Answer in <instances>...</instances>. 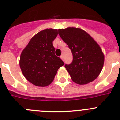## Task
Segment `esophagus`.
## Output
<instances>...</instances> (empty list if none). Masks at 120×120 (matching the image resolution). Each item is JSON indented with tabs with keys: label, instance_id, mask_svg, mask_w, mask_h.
<instances>
[{
	"label": "esophagus",
	"instance_id": "esophagus-1",
	"mask_svg": "<svg viewBox=\"0 0 120 120\" xmlns=\"http://www.w3.org/2000/svg\"><path fill=\"white\" fill-rule=\"evenodd\" d=\"M61 59H62V61H64V58L63 55H61Z\"/></svg>",
	"mask_w": 120,
	"mask_h": 120
}]
</instances>
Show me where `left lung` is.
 <instances>
[{"label":"left lung","mask_w":120,"mask_h":120,"mask_svg":"<svg viewBox=\"0 0 120 120\" xmlns=\"http://www.w3.org/2000/svg\"><path fill=\"white\" fill-rule=\"evenodd\" d=\"M58 34L71 50L73 59L65 67L75 83L85 85L97 78L103 68L105 56L101 49L83 29L67 27Z\"/></svg>","instance_id":"obj_1"}]
</instances>
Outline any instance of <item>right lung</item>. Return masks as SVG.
I'll use <instances>...</instances> for the list:
<instances>
[{
    "label": "right lung",
    "instance_id": "right-lung-1",
    "mask_svg": "<svg viewBox=\"0 0 120 120\" xmlns=\"http://www.w3.org/2000/svg\"><path fill=\"white\" fill-rule=\"evenodd\" d=\"M57 35V29H44L35 35L22 51L19 62L21 70L25 78L34 85H49L58 70L64 65L55 54L53 41Z\"/></svg>",
    "mask_w": 120,
    "mask_h": 120
}]
</instances>
